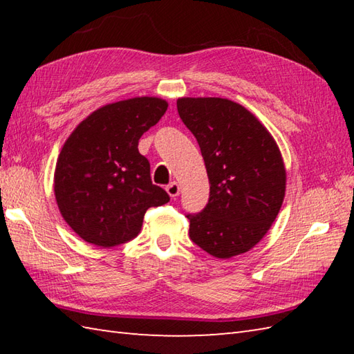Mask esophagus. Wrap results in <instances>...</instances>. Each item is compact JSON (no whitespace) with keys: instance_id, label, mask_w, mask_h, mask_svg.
<instances>
[{"instance_id":"obj_1","label":"esophagus","mask_w":354,"mask_h":354,"mask_svg":"<svg viewBox=\"0 0 354 354\" xmlns=\"http://www.w3.org/2000/svg\"><path fill=\"white\" fill-rule=\"evenodd\" d=\"M165 190H167V193L170 194V198H176L179 194V184L173 181L167 187H165Z\"/></svg>"}]
</instances>
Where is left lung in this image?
Segmentation results:
<instances>
[{"instance_id": "8db88e82", "label": "left lung", "mask_w": 354, "mask_h": 354, "mask_svg": "<svg viewBox=\"0 0 354 354\" xmlns=\"http://www.w3.org/2000/svg\"><path fill=\"white\" fill-rule=\"evenodd\" d=\"M178 114L204 156L208 204L189 213L190 239L219 259L250 251L280 212L286 170L274 138L250 111L227 99H179Z\"/></svg>"}]
</instances>
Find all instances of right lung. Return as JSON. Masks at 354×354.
Returning <instances> with one entry per match:
<instances>
[{
	"mask_svg": "<svg viewBox=\"0 0 354 354\" xmlns=\"http://www.w3.org/2000/svg\"><path fill=\"white\" fill-rule=\"evenodd\" d=\"M167 102L137 97L111 103L84 120L62 147L55 194L65 222L88 243L111 248L138 236L150 207L170 196L152 184L138 140L160 122Z\"/></svg>",
	"mask_w": 354,
	"mask_h": 354,
	"instance_id": "right-lung-1",
	"label": "right lung"
}]
</instances>
